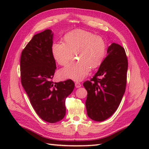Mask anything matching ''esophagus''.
<instances>
[{
    "mask_svg": "<svg viewBox=\"0 0 149 149\" xmlns=\"http://www.w3.org/2000/svg\"><path fill=\"white\" fill-rule=\"evenodd\" d=\"M75 86L76 87V88H79L81 86V84L79 83V82H76V83H75Z\"/></svg>",
    "mask_w": 149,
    "mask_h": 149,
    "instance_id": "obj_1",
    "label": "esophagus"
}]
</instances>
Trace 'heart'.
<instances>
[{
  "label": "heart",
  "mask_w": 149,
  "mask_h": 149,
  "mask_svg": "<svg viewBox=\"0 0 149 149\" xmlns=\"http://www.w3.org/2000/svg\"><path fill=\"white\" fill-rule=\"evenodd\" d=\"M64 42L54 43L52 46L54 58L60 65H65L74 58L77 59L59 71L62 79L76 81L83 80L90 68L102 64L106 53V43L102 37L89 31L76 29L65 34Z\"/></svg>",
  "instance_id": "1"
}]
</instances>
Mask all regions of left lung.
<instances>
[{
  "instance_id": "left-lung-1",
  "label": "left lung",
  "mask_w": 149,
  "mask_h": 149,
  "mask_svg": "<svg viewBox=\"0 0 149 149\" xmlns=\"http://www.w3.org/2000/svg\"><path fill=\"white\" fill-rule=\"evenodd\" d=\"M107 54L93 77L83 83L88 92L87 115L97 122L109 118L118 109L127 83L128 62L124 49L113 43Z\"/></svg>"
}]
</instances>
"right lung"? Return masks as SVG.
<instances>
[{"label": "right lung", "mask_w": 149, "mask_h": 149, "mask_svg": "<svg viewBox=\"0 0 149 149\" xmlns=\"http://www.w3.org/2000/svg\"><path fill=\"white\" fill-rule=\"evenodd\" d=\"M54 33L50 29L34 35L22 52V86L37 115L44 121L56 123L65 115V100L75 84L68 79L52 81L56 69L52 53Z\"/></svg>", "instance_id": "1"}]
</instances>
